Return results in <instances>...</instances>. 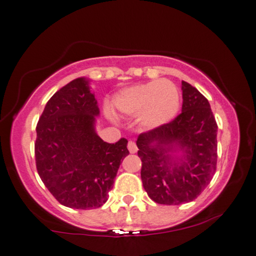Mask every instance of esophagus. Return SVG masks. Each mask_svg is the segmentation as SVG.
<instances>
[{
  "label": "esophagus",
  "instance_id": "34e87169",
  "mask_svg": "<svg viewBox=\"0 0 256 256\" xmlns=\"http://www.w3.org/2000/svg\"><path fill=\"white\" fill-rule=\"evenodd\" d=\"M128 152H131V154H134V152H136V150H138V147H136V144L133 140L128 141Z\"/></svg>",
  "mask_w": 256,
  "mask_h": 256
}]
</instances>
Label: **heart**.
<instances>
[{"label": "heart", "instance_id": "b5f03b06", "mask_svg": "<svg viewBox=\"0 0 256 256\" xmlns=\"http://www.w3.org/2000/svg\"><path fill=\"white\" fill-rule=\"evenodd\" d=\"M114 104L125 115H140L144 126L154 128L172 120L179 110L180 96L174 82L160 79L122 90L114 98Z\"/></svg>", "mask_w": 256, "mask_h": 256}]
</instances>
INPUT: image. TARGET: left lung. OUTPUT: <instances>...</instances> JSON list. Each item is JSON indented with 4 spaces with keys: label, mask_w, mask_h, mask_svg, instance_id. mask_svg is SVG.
Segmentation results:
<instances>
[{
    "label": "left lung",
    "mask_w": 256,
    "mask_h": 256,
    "mask_svg": "<svg viewBox=\"0 0 256 256\" xmlns=\"http://www.w3.org/2000/svg\"><path fill=\"white\" fill-rule=\"evenodd\" d=\"M182 112L172 122L141 133V180L152 201H193L212 179L217 163V124L207 98L182 82Z\"/></svg>",
    "instance_id": "obj_1"
}]
</instances>
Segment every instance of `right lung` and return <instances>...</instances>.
I'll return each instance as SVG.
<instances>
[{
    "label": "right lung",
    "instance_id": "right-lung-1",
    "mask_svg": "<svg viewBox=\"0 0 256 256\" xmlns=\"http://www.w3.org/2000/svg\"><path fill=\"white\" fill-rule=\"evenodd\" d=\"M90 80L77 78L50 98L36 125L38 174L60 204L94 209L108 200L128 140L104 142L95 131L100 114Z\"/></svg>",
    "mask_w": 256,
    "mask_h": 256
}]
</instances>
